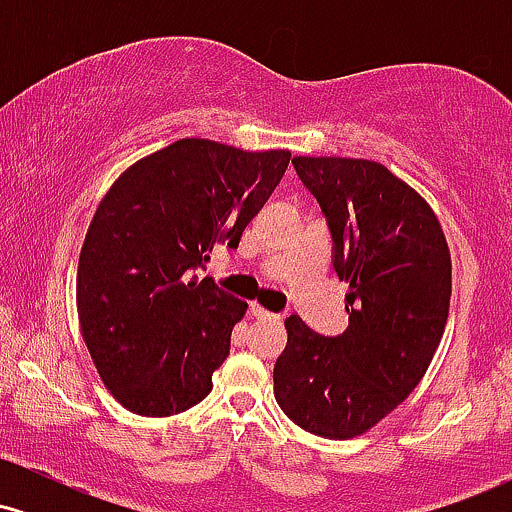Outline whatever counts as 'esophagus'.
<instances>
[{"instance_id":"1","label":"esophagus","mask_w":512,"mask_h":512,"mask_svg":"<svg viewBox=\"0 0 512 512\" xmlns=\"http://www.w3.org/2000/svg\"><path fill=\"white\" fill-rule=\"evenodd\" d=\"M250 313H252V317H257V320H272V322H276V320H281L279 315H274V313H269V310H264L262 305H257V303H252L250 305Z\"/></svg>"}]
</instances>
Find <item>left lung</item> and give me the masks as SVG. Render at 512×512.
<instances>
[{"instance_id":"left-lung-1","label":"left lung","mask_w":512,"mask_h":512,"mask_svg":"<svg viewBox=\"0 0 512 512\" xmlns=\"http://www.w3.org/2000/svg\"><path fill=\"white\" fill-rule=\"evenodd\" d=\"M293 168L330 226L349 327L322 337L286 317L274 397L305 431L356 438L424 378L450 313V250L426 199L383 163L296 156Z\"/></svg>"}]
</instances>
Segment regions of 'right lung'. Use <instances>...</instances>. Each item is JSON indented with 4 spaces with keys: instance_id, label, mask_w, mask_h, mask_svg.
Here are the masks:
<instances>
[{
    "instance_id": "right-lung-1",
    "label": "right lung",
    "mask_w": 512,
    "mask_h": 512,
    "mask_svg": "<svg viewBox=\"0 0 512 512\" xmlns=\"http://www.w3.org/2000/svg\"><path fill=\"white\" fill-rule=\"evenodd\" d=\"M291 151L180 139L113 182L88 226L76 310L103 385L139 416H170L211 392L248 303L197 279L289 168Z\"/></svg>"
}]
</instances>
